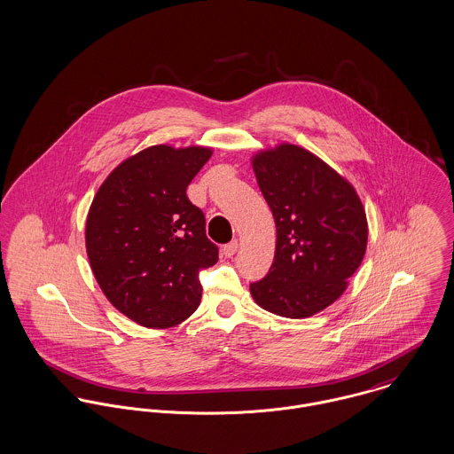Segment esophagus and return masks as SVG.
Listing matches in <instances>:
<instances>
[{"label":"esophagus","instance_id":"esophagus-1","mask_svg":"<svg viewBox=\"0 0 454 454\" xmlns=\"http://www.w3.org/2000/svg\"><path fill=\"white\" fill-rule=\"evenodd\" d=\"M238 247H239V245H238V241H231V243H227L225 247H222V251H223V254H225V256H229V258H231V256H234V254H236Z\"/></svg>","mask_w":454,"mask_h":454}]
</instances>
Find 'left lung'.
Listing matches in <instances>:
<instances>
[{"mask_svg": "<svg viewBox=\"0 0 454 454\" xmlns=\"http://www.w3.org/2000/svg\"><path fill=\"white\" fill-rule=\"evenodd\" d=\"M258 187L276 222L269 274L249 285L265 310L310 317L341 296L368 245V220L356 189L316 154L293 144L253 156Z\"/></svg>", "mask_w": 454, "mask_h": 454, "instance_id": "8db88e82", "label": "left lung"}]
</instances>
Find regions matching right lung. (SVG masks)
<instances>
[{
    "instance_id": "1",
    "label": "right lung",
    "mask_w": 454,
    "mask_h": 454,
    "mask_svg": "<svg viewBox=\"0 0 454 454\" xmlns=\"http://www.w3.org/2000/svg\"><path fill=\"white\" fill-rule=\"evenodd\" d=\"M209 147L153 145L116 166L86 216V253L107 300L145 328H171L201 301L200 272L215 265L203 211L185 191Z\"/></svg>"
}]
</instances>
